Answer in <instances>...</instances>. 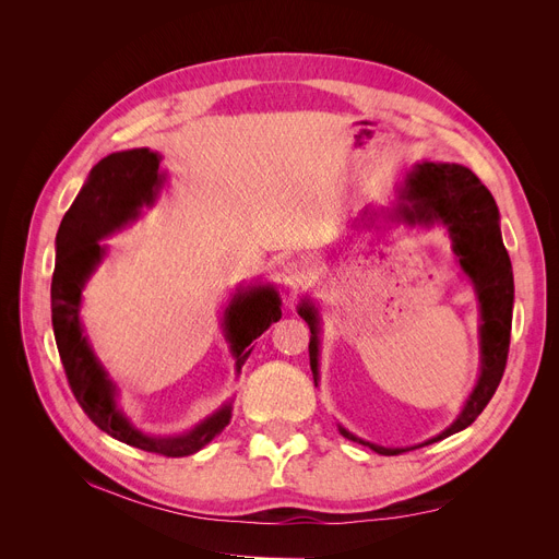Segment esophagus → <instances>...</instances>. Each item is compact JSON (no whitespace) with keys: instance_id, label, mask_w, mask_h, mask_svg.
Returning <instances> with one entry per match:
<instances>
[{"instance_id":"34e87169","label":"esophagus","mask_w":559,"mask_h":559,"mask_svg":"<svg viewBox=\"0 0 559 559\" xmlns=\"http://www.w3.org/2000/svg\"><path fill=\"white\" fill-rule=\"evenodd\" d=\"M308 278V272L299 260H287L281 267V281L285 287H297Z\"/></svg>"}]
</instances>
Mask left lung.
<instances>
[{"label":"left lung","mask_w":559,"mask_h":559,"mask_svg":"<svg viewBox=\"0 0 559 559\" xmlns=\"http://www.w3.org/2000/svg\"><path fill=\"white\" fill-rule=\"evenodd\" d=\"M365 226H371V215L362 213ZM392 219H401L409 226L435 222L444 224L453 240V251L460 258L462 272L472 278L478 304H480V378L472 396L466 399L460 417L437 437L419 444L439 442L453 432L472 426L485 405L491 401L498 383H501L512 331V306H514V278L512 262L501 240V226H498V209L491 192L480 183L478 176L455 163H419L407 174L401 190V203ZM299 314L310 326V369L314 385L319 380V317L310 301H304ZM340 432L369 447L380 455H399L409 449H388L378 447L348 432L340 426Z\"/></svg>","instance_id":"left-lung-1"}]
</instances>
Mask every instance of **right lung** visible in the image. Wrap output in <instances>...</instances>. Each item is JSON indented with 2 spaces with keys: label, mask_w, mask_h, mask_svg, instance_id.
<instances>
[{
  "label": "right lung",
  "mask_w": 559,
  "mask_h": 559,
  "mask_svg": "<svg viewBox=\"0 0 559 559\" xmlns=\"http://www.w3.org/2000/svg\"><path fill=\"white\" fill-rule=\"evenodd\" d=\"M160 154L146 146L115 152L93 169L56 233V267L51 276V326L68 383L91 421L120 442L167 457H186L201 451L230 421V403L205 417L190 432L174 437L144 435L117 407L115 383L97 360L83 335L79 319L81 289L106 255L99 242L129 222L140 211L154 205L165 174ZM281 319V299L272 285L238 289L224 310V337L230 344L235 369H242L251 354V342Z\"/></svg>",
  "instance_id": "obj_1"
}]
</instances>
